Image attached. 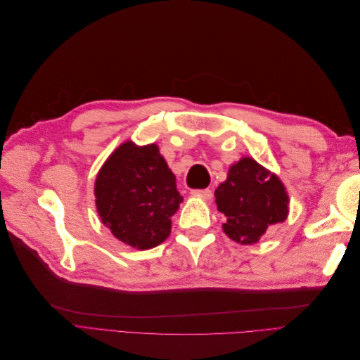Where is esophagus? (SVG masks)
<instances>
[{"mask_svg":"<svg viewBox=\"0 0 360 360\" xmlns=\"http://www.w3.org/2000/svg\"><path fill=\"white\" fill-rule=\"evenodd\" d=\"M193 197H200V198H204V200H210L212 198V191L210 189H195L191 192Z\"/></svg>","mask_w":360,"mask_h":360,"instance_id":"esophagus-1","label":"esophagus"}]
</instances>
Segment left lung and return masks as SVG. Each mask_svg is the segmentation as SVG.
I'll list each match as a JSON object with an SVG mask.
<instances>
[{"label": "left lung", "mask_w": 360, "mask_h": 360, "mask_svg": "<svg viewBox=\"0 0 360 360\" xmlns=\"http://www.w3.org/2000/svg\"><path fill=\"white\" fill-rule=\"evenodd\" d=\"M214 197L217 210L226 217L224 233L242 245L257 243L270 226L284 222L288 214L284 184L250 158L230 167Z\"/></svg>", "instance_id": "left-lung-1"}]
</instances>
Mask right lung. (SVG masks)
Listing matches in <instances>:
<instances>
[{
    "label": "right lung",
    "mask_w": 360,
    "mask_h": 360,
    "mask_svg": "<svg viewBox=\"0 0 360 360\" xmlns=\"http://www.w3.org/2000/svg\"><path fill=\"white\" fill-rule=\"evenodd\" d=\"M102 222L129 246L151 249L171 233V216L183 197L156 144L126 141L103 163L94 184Z\"/></svg>",
    "instance_id": "obj_1"
}]
</instances>
